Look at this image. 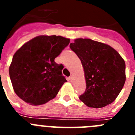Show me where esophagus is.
<instances>
[{
    "label": "esophagus",
    "instance_id": "1",
    "mask_svg": "<svg viewBox=\"0 0 135 135\" xmlns=\"http://www.w3.org/2000/svg\"><path fill=\"white\" fill-rule=\"evenodd\" d=\"M73 80H74V78L72 76H70V77L68 78V80L70 81V82H72V81H73Z\"/></svg>",
    "mask_w": 135,
    "mask_h": 135
}]
</instances>
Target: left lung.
I'll use <instances>...</instances> for the list:
<instances>
[{
    "mask_svg": "<svg viewBox=\"0 0 135 135\" xmlns=\"http://www.w3.org/2000/svg\"><path fill=\"white\" fill-rule=\"evenodd\" d=\"M70 47L80 59L86 89L79 97L88 107L103 108L118 96L126 80V64L110 46L88 38H78Z\"/></svg>",
    "mask_w": 135,
    "mask_h": 135,
    "instance_id": "left-lung-1",
    "label": "left lung"
}]
</instances>
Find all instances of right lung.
Segmentation results:
<instances>
[{
    "label": "right lung",
    "instance_id": "1",
    "mask_svg": "<svg viewBox=\"0 0 135 135\" xmlns=\"http://www.w3.org/2000/svg\"><path fill=\"white\" fill-rule=\"evenodd\" d=\"M70 43L60 36H39L16 51L9 67L14 91L27 103L42 105L53 99L64 82V66L55 59Z\"/></svg>",
    "mask_w": 135,
    "mask_h": 135
}]
</instances>
